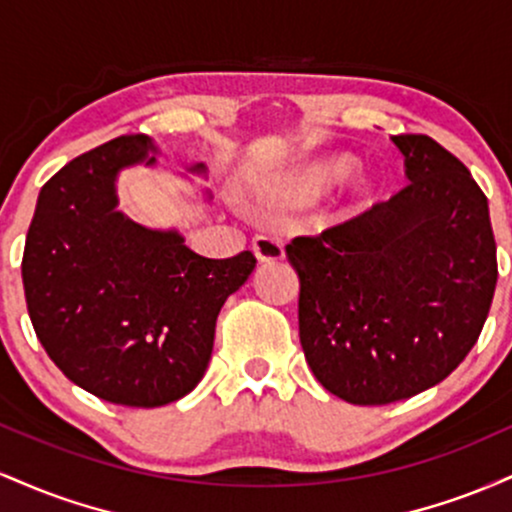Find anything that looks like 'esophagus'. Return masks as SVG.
Wrapping results in <instances>:
<instances>
[{"mask_svg": "<svg viewBox=\"0 0 512 512\" xmlns=\"http://www.w3.org/2000/svg\"><path fill=\"white\" fill-rule=\"evenodd\" d=\"M252 252L260 262H281L286 257L284 243L272 236H257L252 238Z\"/></svg>", "mask_w": 512, "mask_h": 512, "instance_id": "1", "label": "esophagus"}]
</instances>
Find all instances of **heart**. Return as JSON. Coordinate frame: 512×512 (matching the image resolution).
Segmentation results:
<instances>
[{
	"instance_id": "1",
	"label": "heart",
	"mask_w": 512,
	"mask_h": 512,
	"mask_svg": "<svg viewBox=\"0 0 512 512\" xmlns=\"http://www.w3.org/2000/svg\"><path fill=\"white\" fill-rule=\"evenodd\" d=\"M351 161L346 156H320L305 161L279 185V197L289 204H313L330 195L349 173Z\"/></svg>"
}]
</instances>
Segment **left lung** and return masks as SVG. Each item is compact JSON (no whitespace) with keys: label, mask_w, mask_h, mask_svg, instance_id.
Listing matches in <instances>:
<instances>
[{"label":"left lung","mask_w":512,"mask_h":512,"mask_svg":"<svg viewBox=\"0 0 512 512\" xmlns=\"http://www.w3.org/2000/svg\"><path fill=\"white\" fill-rule=\"evenodd\" d=\"M392 142L407 187L286 245L305 361L325 390L361 407L448 378L477 344L498 279L489 202L472 173L426 134Z\"/></svg>","instance_id":"1"}]
</instances>
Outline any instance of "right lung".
<instances>
[{
  "instance_id": "obj_1",
  "label": "right lung",
  "mask_w": 512,
  "mask_h": 512,
  "mask_svg": "<svg viewBox=\"0 0 512 512\" xmlns=\"http://www.w3.org/2000/svg\"><path fill=\"white\" fill-rule=\"evenodd\" d=\"M149 151L146 134H125L57 170L21 262L28 315L55 366L105 402L144 409L195 390L216 317L257 264L250 250L209 260L178 231H151L115 209L117 173L154 166Z\"/></svg>"
}]
</instances>
